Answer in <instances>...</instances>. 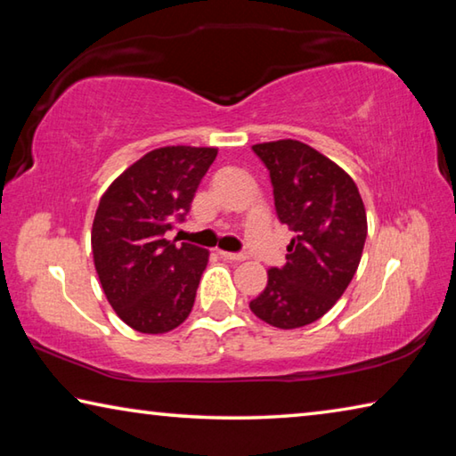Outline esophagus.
Segmentation results:
<instances>
[{
  "label": "esophagus",
  "mask_w": 456,
  "mask_h": 456,
  "mask_svg": "<svg viewBox=\"0 0 456 456\" xmlns=\"http://www.w3.org/2000/svg\"><path fill=\"white\" fill-rule=\"evenodd\" d=\"M219 256H221L223 259H227V261H245V256H243V253H231V251H223V249H219Z\"/></svg>",
  "instance_id": "esophagus-1"
}]
</instances>
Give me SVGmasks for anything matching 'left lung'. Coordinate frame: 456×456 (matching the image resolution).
<instances>
[{
    "label": "left lung",
    "instance_id": "8db88e82",
    "mask_svg": "<svg viewBox=\"0 0 456 456\" xmlns=\"http://www.w3.org/2000/svg\"><path fill=\"white\" fill-rule=\"evenodd\" d=\"M273 184L275 211L296 231L288 264L267 272L251 312L280 330L302 328L330 312L360 265L368 233L364 200L352 176L310 144H253Z\"/></svg>",
    "mask_w": 456,
    "mask_h": 456
}]
</instances>
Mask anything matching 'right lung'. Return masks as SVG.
<instances>
[{
    "label": "right lung",
    "mask_w": 456,
    "mask_h": 456,
    "mask_svg": "<svg viewBox=\"0 0 456 456\" xmlns=\"http://www.w3.org/2000/svg\"><path fill=\"white\" fill-rule=\"evenodd\" d=\"M213 146H163L110 183L92 223V256L108 304L141 334H167L189 318L209 251L165 239L189 213Z\"/></svg>",
    "instance_id": "1"
}]
</instances>
